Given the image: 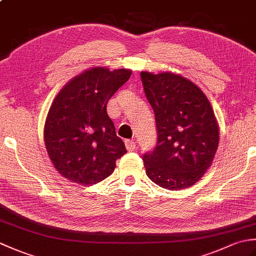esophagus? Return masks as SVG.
I'll return each mask as SVG.
<instances>
[{"mask_svg": "<svg viewBox=\"0 0 256 256\" xmlns=\"http://www.w3.org/2000/svg\"><path fill=\"white\" fill-rule=\"evenodd\" d=\"M125 148H126V150L128 152H132V150H134L135 148H136V143H135L134 140H125Z\"/></svg>", "mask_w": 256, "mask_h": 256, "instance_id": "esophagus-1", "label": "esophagus"}]
</instances>
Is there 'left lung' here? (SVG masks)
I'll return each instance as SVG.
<instances>
[{
	"instance_id": "obj_1",
	"label": "left lung",
	"mask_w": 256,
	"mask_h": 256,
	"mask_svg": "<svg viewBox=\"0 0 256 256\" xmlns=\"http://www.w3.org/2000/svg\"><path fill=\"white\" fill-rule=\"evenodd\" d=\"M155 113L157 144L143 156L146 175L160 187L189 188L211 166L219 126L208 98L197 84L174 72H140Z\"/></svg>"
}]
</instances>
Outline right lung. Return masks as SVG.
I'll list each match as a JSON object with an SVG mask.
<instances>
[{
  "label": "right lung",
  "instance_id": "1",
  "mask_svg": "<svg viewBox=\"0 0 256 256\" xmlns=\"http://www.w3.org/2000/svg\"><path fill=\"white\" fill-rule=\"evenodd\" d=\"M131 74L125 68L92 67L74 77L54 99L44 142L54 167L69 182L84 186L100 182L126 153L106 104Z\"/></svg>",
  "mask_w": 256,
  "mask_h": 256
}]
</instances>
